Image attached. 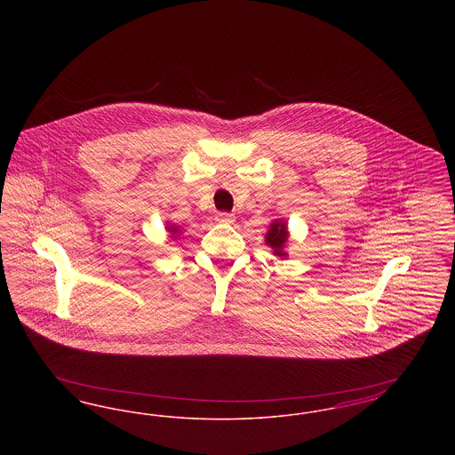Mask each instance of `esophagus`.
<instances>
[{
	"label": "esophagus",
	"mask_w": 455,
	"mask_h": 455,
	"mask_svg": "<svg viewBox=\"0 0 455 455\" xmlns=\"http://www.w3.org/2000/svg\"><path fill=\"white\" fill-rule=\"evenodd\" d=\"M218 223H234V220L235 217L232 215V213H227V212H221V213H218L217 218Z\"/></svg>",
	"instance_id": "esophagus-1"
}]
</instances>
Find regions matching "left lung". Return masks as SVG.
<instances>
[{"label":"left lung","instance_id":"obj_1","mask_svg":"<svg viewBox=\"0 0 455 455\" xmlns=\"http://www.w3.org/2000/svg\"><path fill=\"white\" fill-rule=\"evenodd\" d=\"M288 240V232H286V225L283 221H275L266 235V243L271 245V249L275 251L276 256L286 258V252L283 251L284 243Z\"/></svg>","mask_w":455,"mask_h":455}]
</instances>
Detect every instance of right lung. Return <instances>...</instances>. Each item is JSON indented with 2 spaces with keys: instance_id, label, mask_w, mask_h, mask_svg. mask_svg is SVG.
Listing matches in <instances>:
<instances>
[{
  "instance_id": "right-lung-1",
  "label": "right lung",
  "mask_w": 455,
  "mask_h": 455,
  "mask_svg": "<svg viewBox=\"0 0 455 455\" xmlns=\"http://www.w3.org/2000/svg\"><path fill=\"white\" fill-rule=\"evenodd\" d=\"M169 232L172 234L173 237H177V234H179V230H177V227H169Z\"/></svg>"
}]
</instances>
